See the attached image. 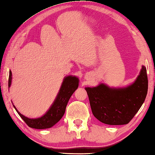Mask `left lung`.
<instances>
[{
  "label": "left lung",
  "mask_w": 155,
  "mask_h": 155,
  "mask_svg": "<svg viewBox=\"0 0 155 155\" xmlns=\"http://www.w3.org/2000/svg\"><path fill=\"white\" fill-rule=\"evenodd\" d=\"M145 66L132 85L124 88H110L104 84L85 87L91 111L99 121L109 125L127 124L142 105L148 92Z\"/></svg>",
  "instance_id": "left-lung-1"
}]
</instances>
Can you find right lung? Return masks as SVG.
Masks as SVG:
<instances>
[{"label":"right lung","mask_w":155,"mask_h":155,"mask_svg":"<svg viewBox=\"0 0 155 155\" xmlns=\"http://www.w3.org/2000/svg\"><path fill=\"white\" fill-rule=\"evenodd\" d=\"M12 76V72L9 71L8 81L9 87L11 85ZM78 87V78L72 77V76H68V77H65L55 101L52 104L48 111L46 112V114L39 118H28L21 114L14 105V107L21 118L24 120L25 122L29 127L36 128V129H44V128H51L61 119L63 115H64L65 108H66L67 104L70 97Z\"/></svg>","instance_id":"1"}]
</instances>
